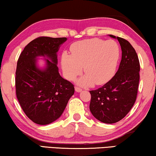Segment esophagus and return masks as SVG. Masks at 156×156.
Instances as JSON below:
<instances>
[{"instance_id":"esophagus-1","label":"esophagus","mask_w":156,"mask_h":156,"mask_svg":"<svg viewBox=\"0 0 156 156\" xmlns=\"http://www.w3.org/2000/svg\"><path fill=\"white\" fill-rule=\"evenodd\" d=\"M75 91H76V92H81V91H82V89H81V88L78 87H75Z\"/></svg>"}]
</instances>
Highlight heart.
Instances as JSON below:
<instances>
[{"label": "heart", "mask_w": 156, "mask_h": 156, "mask_svg": "<svg viewBox=\"0 0 156 156\" xmlns=\"http://www.w3.org/2000/svg\"><path fill=\"white\" fill-rule=\"evenodd\" d=\"M72 54L64 52L61 65L65 76L73 80L82 71L85 75L78 80L79 84H103L110 80L115 70L120 48L113 40L86 39L75 42L71 46Z\"/></svg>", "instance_id": "heart-1"}]
</instances>
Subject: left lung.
<instances>
[{"mask_svg": "<svg viewBox=\"0 0 156 156\" xmlns=\"http://www.w3.org/2000/svg\"><path fill=\"white\" fill-rule=\"evenodd\" d=\"M122 49L118 70L110 81L98 89L90 91V111L106 124L115 123L123 119L136 101L139 83L140 64L136 51L128 41L113 35Z\"/></svg>", "mask_w": 156, "mask_h": 156, "instance_id": "1", "label": "left lung"}]
</instances>
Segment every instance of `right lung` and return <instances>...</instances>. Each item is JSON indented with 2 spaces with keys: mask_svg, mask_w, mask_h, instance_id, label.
Here are the masks:
<instances>
[{
  "mask_svg": "<svg viewBox=\"0 0 156 156\" xmlns=\"http://www.w3.org/2000/svg\"><path fill=\"white\" fill-rule=\"evenodd\" d=\"M67 38L40 37L27 45L20 54L15 73L16 96L31 121L45 125L59 118L74 93V85L58 73L57 52ZM46 56L47 67L36 66V58Z\"/></svg>",
  "mask_w": 156,
  "mask_h": 156,
  "instance_id": "1",
  "label": "right lung"
}]
</instances>
